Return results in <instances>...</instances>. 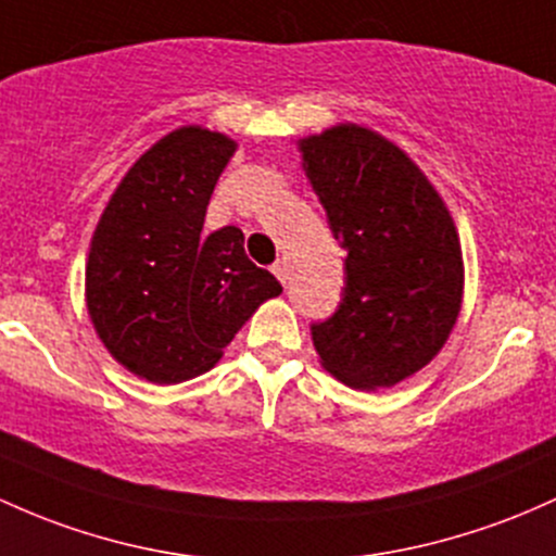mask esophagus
Listing matches in <instances>:
<instances>
[{
    "label": "esophagus",
    "mask_w": 556,
    "mask_h": 556,
    "mask_svg": "<svg viewBox=\"0 0 556 556\" xmlns=\"http://www.w3.org/2000/svg\"><path fill=\"white\" fill-rule=\"evenodd\" d=\"M271 271H274V277L279 279V282L288 285V279H290V268H288V264H285V261H277V264L271 266Z\"/></svg>",
    "instance_id": "esophagus-1"
}]
</instances>
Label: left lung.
<instances>
[{"mask_svg":"<svg viewBox=\"0 0 556 556\" xmlns=\"http://www.w3.org/2000/svg\"><path fill=\"white\" fill-rule=\"evenodd\" d=\"M298 150L345 250L343 301L311 327L321 367L356 390L399 386L441 353L459 319L454 218L425 170L367 126H329Z\"/></svg>","mask_w":556,"mask_h":556,"instance_id":"8db88e82","label":"left lung"}]
</instances>
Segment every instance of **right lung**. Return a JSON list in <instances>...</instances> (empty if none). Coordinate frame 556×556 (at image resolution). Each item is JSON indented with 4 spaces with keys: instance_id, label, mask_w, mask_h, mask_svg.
I'll list each match as a JSON object with an SVG mask.
<instances>
[{
    "instance_id": "right-lung-1",
    "label": "right lung",
    "mask_w": 556,
    "mask_h": 556,
    "mask_svg": "<svg viewBox=\"0 0 556 556\" xmlns=\"http://www.w3.org/2000/svg\"><path fill=\"white\" fill-rule=\"evenodd\" d=\"M227 134L181 126L126 170L97 222L87 311L110 356L142 380L176 386L218 364L282 285L245 255V235H205L213 187L235 155Z\"/></svg>"
}]
</instances>
